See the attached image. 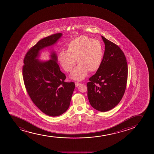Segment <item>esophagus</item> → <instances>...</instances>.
<instances>
[{
	"mask_svg": "<svg viewBox=\"0 0 154 154\" xmlns=\"http://www.w3.org/2000/svg\"><path fill=\"white\" fill-rule=\"evenodd\" d=\"M80 85V83H79V82H75V86L76 87H78Z\"/></svg>",
	"mask_w": 154,
	"mask_h": 154,
	"instance_id": "34e87169",
	"label": "esophagus"
}]
</instances>
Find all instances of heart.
I'll return each instance as SVG.
<instances>
[{
	"mask_svg": "<svg viewBox=\"0 0 154 154\" xmlns=\"http://www.w3.org/2000/svg\"><path fill=\"white\" fill-rule=\"evenodd\" d=\"M67 51L62 50L58 54V60L64 71L69 72L77 62L79 63L71 77L76 80L85 78L88 71H97L100 66L103 57V47L99 40L86 36L75 38L67 45Z\"/></svg>",
	"mask_w": 154,
	"mask_h": 154,
	"instance_id": "1",
	"label": "heart"
}]
</instances>
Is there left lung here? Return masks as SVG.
Returning <instances> with one entry per match:
<instances>
[{"label":"left lung","mask_w":154,"mask_h":154,"mask_svg":"<svg viewBox=\"0 0 154 154\" xmlns=\"http://www.w3.org/2000/svg\"><path fill=\"white\" fill-rule=\"evenodd\" d=\"M105 51L100 66L87 83L88 97L92 107L109 111L122 98L128 79L126 57L117 45L101 36Z\"/></svg>","instance_id":"8db88e82"}]
</instances>
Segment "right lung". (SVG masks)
<instances>
[{
    "label": "right lung",
    "mask_w": 154,
    "mask_h": 154,
    "mask_svg": "<svg viewBox=\"0 0 154 154\" xmlns=\"http://www.w3.org/2000/svg\"><path fill=\"white\" fill-rule=\"evenodd\" d=\"M62 35L54 34L39 40L28 51L23 60V79L28 95L40 111L52 117L67 111L75 85L64 81L66 76L57 63L55 52L51 53L50 60L37 58L40 50L53 45Z\"/></svg>",
    "instance_id": "add662e5"
}]
</instances>
